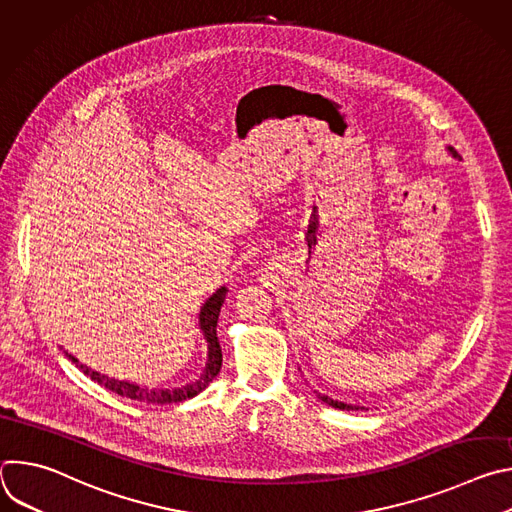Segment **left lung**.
I'll use <instances>...</instances> for the list:
<instances>
[{"mask_svg":"<svg viewBox=\"0 0 512 512\" xmlns=\"http://www.w3.org/2000/svg\"><path fill=\"white\" fill-rule=\"evenodd\" d=\"M450 154L454 156V158H458V152H454V148H450ZM326 405H330V407H334V409H342V411H354V409H364V407H358V405H348V403H342V401H334V399H330L328 395H318Z\"/></svg>","mask_w":512,"mask_h":512,"instance_id":"left-lung-1","label":"left lung"}]
</instances>
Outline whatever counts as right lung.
I'll use <instances>...</instances> for the list:
<instances>
[{
    "mask_svg": "<svg viewBox=\"0 0 512 512\" xmlns=\"http://www.w3.org/2000/svg\"><path fill=\"white\" fill-rule=\"evenodd\" d=\"M225 298H227V287L216 289L214 294L204 302V306H202V310L198 314V326H200V330L204 334V340L208 344V360H206V367H204L200 379L190 383V385H184V387H178V389H148V387H139V385H133V383H127V381H117V379H111L107 375H101V373L89 369L87 364H81L79 358H75L72 354H68V352H64V354L68 356V360L75 362L77 367L87 377H91V381L103 385L105 389H109V391H113V393H117L121 397L131 399V401L166 405V403H180V401L192 399L200 391H204L208 387V383L218 375V371H221L223 350H221V344H218L216 322H218V314H221V306L225 304Z\"/></svg>",
    "mask_w": 512,
    "mask_h": 512,
    "instance_id": "obj_1",
    "label": "right lung"
}]
</instances>
